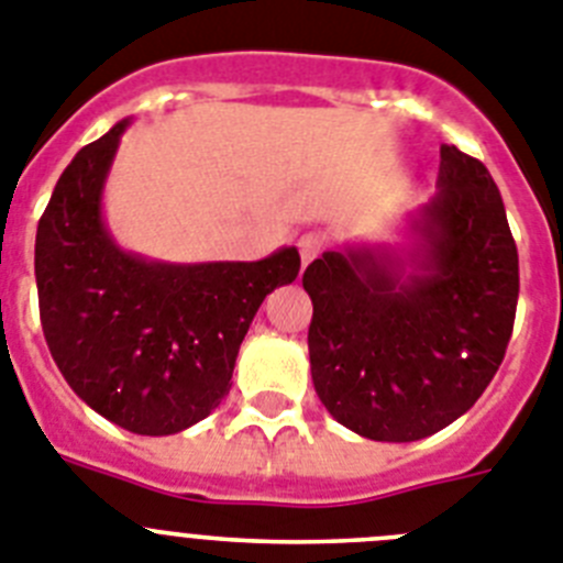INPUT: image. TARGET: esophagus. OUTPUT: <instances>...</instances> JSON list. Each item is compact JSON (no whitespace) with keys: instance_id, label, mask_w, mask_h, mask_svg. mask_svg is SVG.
I'll use <instances>...</instances> for the list:
<instances>
[{"instance_id":"obj_1","label":"esophagus","mask_w":563,"mask_h":563,"mask_svg":"<svg viewBox=\"0 0 563 563\" xmlns=\"http://www.w3.org/2000/svg\"><path fill=\"white\" fill-rule=\"evenodd\" d=\"M297 252H300L302 266H309V263L314 261L317 254L322 252V238H320V234H314V232H306L300 238V241H297Z\"/></svg>"}]
</instances>
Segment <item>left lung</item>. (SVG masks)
Listing matches in <instances>:
<instances>
[{
  "label": "left lung",
  "mask_w": 563,
  "mask_h": 563,
  "mask_svg": "<svg viewBox=\"0 0 563 563\" xmlns=\"http://www.w3.org/2000/svg\"><path fill=\"white\" fill-rule=\"evenodd\" d=\"M439 155V192L408 221L413 246L322 252L302 275L317 397L374 442H417L467 413L516 320L518 252L496 180L456 146Z\"/></svg>",
  "instance_id": "1"
}]
</instances>
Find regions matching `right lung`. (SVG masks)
<instances>
[{
    "label": "right lung",
    "instance_id": "obj_1",
    "mask_svg": "<svg viewBox=\"0 0 563 563\" xmlns=\"http://www.w3.org/2000/svg\"><path fill=\"white\" fill-rule=\"evenodd\" d=\"M126 126L78 150L53 189L36 229L38 314L78 399L130 433L169 437L221 405L254 314L295 280L300 254L161 263L124 252L101 195Z\"/></svg>",
    "mask_w": 563,
    "mask_h": 563
}]
</instances>
